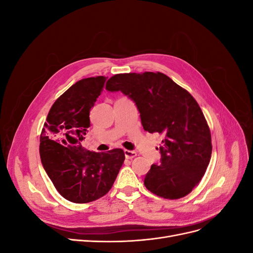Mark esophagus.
<instances>
[{
	"mask_svg": "<svg viewBox=\"0 0 253 253\" xmlns=\"http://www.w3.org/2000/svg\"><path fill=\"white\" fill-rule=\"evenodd\" d=\"M125 156L127 159H132L134 157L137 156V153L134 151H128V150H125Z\"/></svg>",
	"mask_w": 253,
	"mask_h": 253,
	"instance_id": "esophagus-1",
	"label": "esophagus"
}]
</instances>
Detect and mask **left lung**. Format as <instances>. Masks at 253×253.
<instances>
[{
  "mask_svg": "<svg viewBox=\"0 0 253 253\" xmlns=\"http://www.w3.org/2000/svg\"><path fill=\"white\" fill-rule=\"evenodd\" d=\"M105 88L131 98L145 131L165 136L162 158L145 175V188L169 200L188 195L201 181L212 153L209 126L192 95L159 72L117 74Z\"/></svg>",
  "mask_w": 253,
  "mask_h": 253,
  "instance_id": "obj_1",
  "label": "left lung"
}]
</instances>
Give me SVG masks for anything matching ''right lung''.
Returning a JSON list of instances; mask_svg holds the SVG:
<instances>
[{
  "mask_svg": "<svg viewBox=\"0 0 253 253\" xmlns=\"http://www.w3.org/2000/svg\"><path fill=\"white\" fill-rule=\"evenodd\" d=\"M106 77L79 80L61 95L47 115L40 136L45 172L65 200L85 204L111 190L125 162V152L96 153L82 148L89 127V111L100 96Z\"/></svg>",
  "mask_w": 253,
  "mask_h": 253,
  "instance_id": "obj_1",
  "label": "right lung"
}]
</instances>
